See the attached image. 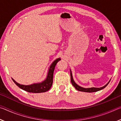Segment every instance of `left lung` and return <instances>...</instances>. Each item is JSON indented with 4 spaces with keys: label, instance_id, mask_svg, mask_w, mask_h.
Returning <instances> with one entry per match:
<instances>
[{
    "label": "left lung",
    "instance_id": "1",
    "mask_svg": "<svg viewBox=\"0 0 121 121\" xmlns=\"http://www.w3.org/2000/svg\"><path fill=\"white\" fill-rule=\"evenodd\" d=\"M70 79H71V82L72 85L75 87V88L78 91H82V92H97L99 91L100 90H101L102 89H104V88L106 87L107 86V85L109 84V82L110 81L111 79H110V81L108 82L105 85H104V86L101 87H90V88H84L83 87H81V86H79L78 84H77L76 83H75V82L74 81L73 79V75H72V73H71V70L70 69Z\"/></svg>",
    "mask_w": 121,
    "mask_h": 121
}]
</instances>
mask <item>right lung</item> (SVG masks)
Returning <instances> with one entry per match:
<instances>
[{"mask_svg": "<svg viewBox=\"0 0 121 121\" xmlns=\"http://www.w3.org/2000/svg\"><path fill=\"white\" fill-rule=\"evenodd\" d=\"M61 60L60 58H58L55 60L51 63L49 67L48 75L45 79L39 83H34L30 85H23L20 84L12 78V80L15 83V84L21 89L28 92L30 93H42L45 92L51 89L53 84V73H54L55 67L59 61Z\"/></svg>", "mask_w": 121, "mask_h": 121, "instance_id": "add662e5", "label": "right lung"}]
</instances>
